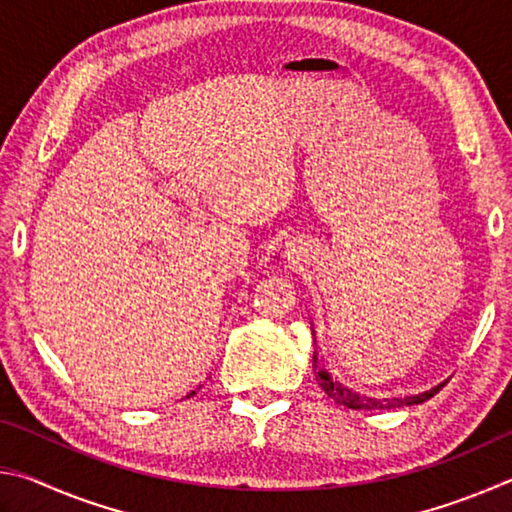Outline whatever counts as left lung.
Masks as SVG:
<instances>
[{
    "mask_svg": "<svg viewBox=\"0 0 512 512\" xmlns=\"http://www.w3.org/2000/svg\"><path fill=\"white\" fill-rule=\"evenodd\" d=\"M314 375L318 386L323 388V391L332 397L336 404L341 406H348V409H400V406H411V404H422L424 400H429V397L436 395L440 391V386L431 388V391H424L420 395H411V397H393V400H377V397H368V395H361L357 391H352V388L343 386L341 381H334L332 375H329L327 370H323L318 366V357L314 352Z\"/></svg>",
    "mask_w": 512,
    "mask_h": 512,
    "instance_id": "obj_1",
    "label": "left lung"
}]
</instances>
